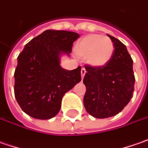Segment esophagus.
Masks as SVG:
<instances>
[{"instance_id":"obj_1","label":"esophagus","mask_w":148,"mask_h":148,"mask_svg":"<svg viewBox=\"0 0 148 148\" xmlns=\"http://www.w3.org/2000/svg\"><path fill=\"white\" fill-rule=\"evenodd\" d=\"M85 74H86V69H84V68H82V69H81V77H82V79H84Z\"/></svg>"}]
</instances>
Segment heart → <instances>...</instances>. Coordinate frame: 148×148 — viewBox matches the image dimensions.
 <instances>
[{
	"label": "heart",
	"instance_id": "heart-1",
	"mask_svg": "<svg viewBox=\"0 0 148 148\" xmlns=\"http://www.w3.org/2000/svg\"><path fill=\"white\" fill-rule=\"evenodd\" d=\"M115 51L112 40L101 34H89L75 44L74 54L79 58H85L90 66L101 68L109 63Z\"/></svg>",
	"mask_w": 148,
	"mask_h": 148
}]
</instances>
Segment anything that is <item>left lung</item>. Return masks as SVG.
I'll return each mask as SVG.
<instances>
[{
	"instance_id": "left-lung-1",
	"label": "left lung",
	"mask_w": 148,
	"mask_h": 148,
	"mask_svg": "<svg viewBox=\"0 0 148 148\" xmlns=\"http://www.w3.org/2000/svg\"><path fill=\"white\" fill-rule=\"evenodd\" d=\"M115 51L109 63L101 68L85 65L84 105L87 112L98 119L119 114L133 97L135 78L133 60L125 45L107 34Z\"/></svg>"
}]
</instances>
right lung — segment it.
<instances>
[{"label":"right lung","mask_w":148,"mask_h":148,"mask_svg":"<svg viewBox=\"0 0 148 148\" xmlns=\"http://www.w3.org/2000/svg\"><path fill=\"white\" fill-rule=\"evenodd\" d=\"M79 34L46 30L24 46L14 71V96L29 116L49 120L58 114L62 97L81 81V67L67 70L60 56H69Z\"/></svg>","instance_id":"1"}]
</instances>
